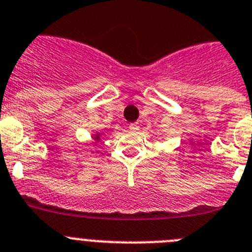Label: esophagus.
<instances>
[{"label":"esophagus","instance_id":"esophagus-1","mask_svg":"<svg viewBox=\"0 0 252 252\" xmlns=\"http://www.w3.org/2000/svg\"><path fill=\"white\" fill-rule=\"evenodd\" d=\"M129 129H130V130H133V132L138 130V129H139L138 123H130V124H129Z\"/></svg>","mask_w":252,"mask_h":252}]
</instances>
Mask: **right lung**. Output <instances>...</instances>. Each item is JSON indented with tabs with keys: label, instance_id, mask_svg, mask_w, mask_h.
<instances>
[{
	"label": "right lung",
	"instance_id": "add662e5",
	"mask_svg": "<svg viewBox=\"0 0 252 252\" xmlns=\"http://www.w3.org/2000/svg\"><path fill=\"white\" fill-rule=\"evenodd\" d=\"M96 139H99V135H97V137H96Z\"/></svg>",
	"mask_w": 252,
	"mask_h": 252
}]
</instances>
